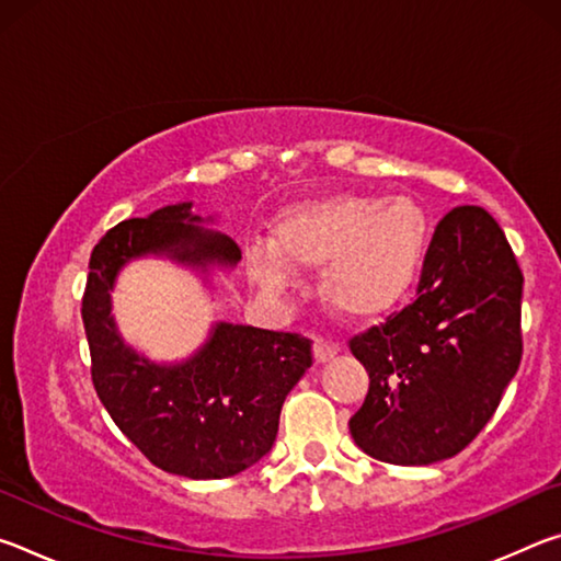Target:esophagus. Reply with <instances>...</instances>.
<instances>
[{
    "instance_id": "esophagus-1",
    "label": "esophagus",
    "mask_w": 561,
    "mask_h": 561,
    "mask_svg": "<svg viewBox=\"0 0 561 561\" xmlns=\"http://www.w3.org/2000/svg\"><path fill=\"white\" fill-rule=\"evenodd\" d=\"M339 354V346L334 341H327V339H317L314 341V360L317 364H327Z\"/></svg>"
}]
</instances>
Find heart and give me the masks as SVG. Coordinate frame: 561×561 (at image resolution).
Returning a JSON list of instances; mask_svg holds the SVG:
<instances>
[{"instance_id":"obj_1","label":"heart","mask_w":561,"mask_h":561,"mask_svg":"<svg viewBox=\"0 0 561 561\" xmlns=\"http://www.w3.org/2000/svg\"><path fill=\"white\" fill-rule=\"evenodd\" d=\"M431 217L413 197L331 195L289 207L272 247L247 252V272L262 291L289 287V270H319V297L348 321L381 319L421 279Z\"/></svg>"}]
</instances>
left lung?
Returning a JSON list of instances; mask_svg holds the SVG:
<instances>
[{
    "label": "left lung",
    "instance_id": "8db88e82",
    "mask_svg": "<svg viewBox=\"0 0 561 561\" xmlns=\"http://www.w3.org/2000/svg\"><path fill=\"white\" fill-rule=\"evenodd\" d=\"M519 304L522 272L495 217L455 207L435 227L415 301L348 341L368 371L348 421L358 448L431 465L470 445L519 368Z\"/></svg>",
    "mask_w": 561,
    "mask_h": 561
}]
</instances>
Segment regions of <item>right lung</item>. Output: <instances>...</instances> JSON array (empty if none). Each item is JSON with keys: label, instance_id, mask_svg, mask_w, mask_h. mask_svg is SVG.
I'll return each mask as SVG.
<instances>
[{"label": "right lung", "instance_id": "add662e5", "mask_svg": "<svg viewBox=\"0 0 561 561\" xmlns=\"http://www.w3.org/2000/svg\"><path fill=\"white\" fill-rule=\"evenodd\" d=\"M193 203L160 207L113 227L93 247L81 301L93 388L123 435L156 465L190 480H222L272 450L282 403L311 366V341L217 321L178 364H156L118 334L111 289L140 257H165L201 274L242 260L230 237L207 230Z\"/></svg>", "mask_w": 561, "mask_h": 561}]
</instances>
